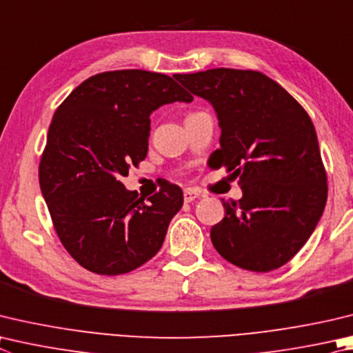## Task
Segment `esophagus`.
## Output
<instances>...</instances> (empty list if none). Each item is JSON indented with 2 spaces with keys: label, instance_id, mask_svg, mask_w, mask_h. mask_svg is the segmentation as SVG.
I'll return each instance as SVG.
<instances>
[{
  "label": "esophagus",
  "instance_id": "obj_1",
  "mask_svg": "<svg viewBox=\"0 0 353 353\" xmlns=\"http://www.w3.org/2000/svg\"><path fill=\"white\" fill-rule=\"evenodd\" d=\"M199 196H201V194H199V191H196V190H193V188H188V190L183 191V201L187 202V203L196 201V199H197Z\"/></svg>",
  "mask_w": 353,
  "mask_h": 353
}]
</instances>
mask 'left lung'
<instances>
[{"instance_id":"1","label":"left lung","mask_w":353,"mask_h":353,"mask_svg":"<svg viewBox=\"0 0 353 353\" xmlns=\"http://www.w3.org/2000/svg\"><path fill=\"white\" fill-rule=\"evenodd\" d=\"M174 79L213 105L222 134L210 159L239 177L243 193L222 201L225 217L211 228V242L243 270H276L310 238L327 201L309 114L259 70L217 68Z\"/></svg>"}]
</instances>
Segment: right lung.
Returning <instances> with one entry per match:
<instances>
[{
  "instance_id": "1",
  "label": "right lung",
  "mask_w": 353,
  "mask_h": 353,
  "mask_svg": "<svg viewBox=\"0 0 353 353\" xmlns=\"http://www.w3.org/2000/svg\"><path fill=\"white\" fill-rule=\"evenodd\" d=\"M191 100L168 75L123 69L89 77L57 108L38 177L57 236L86 270L132 272L162 247L182 190L166 182L145 202L121 177L146 157L151 112Z\"/></svg>"
}]
</instances>
